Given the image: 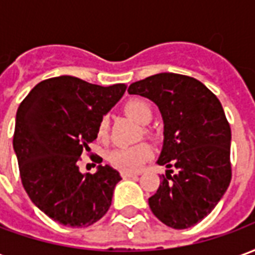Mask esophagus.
Here are the masks:
<instances>
[{
	"instance_id": "34e87169",
	"label": "esophagus",
	"mask_w": 255,
	"mask_h": 255,
	"mask_svg": "<svg viewBox=\"0 0 255 255\" xmlns=\"http://www.w3.org/2000/svg\"><path fill=\"white\" fill-rule=\"evenodd\" d=\"M138 173H133V172H126V171H122V177L123 179H129V177H133L136 176Z\"/></svg>"
}]
</instances>
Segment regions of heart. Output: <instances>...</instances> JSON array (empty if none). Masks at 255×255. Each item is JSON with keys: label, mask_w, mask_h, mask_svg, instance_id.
<instances>
[{"label": "heart", "mask_w": 255, "mask_h": 255, "mask_svg": "<svg viewBox=\"0 0 255 255\" xmlns=\"http://www.w3.org/2000/svg\"><path fill=\"white\" fill-rule=\"evenodd\" d=\"M124 112L140 124H147L153 119V109L147 101L142 98H131L124 104ZM109 116L104 115L98 123V136L106 138L109 132ZM153 154V150L147 143H139L135 146H123L112 150L109 153V162L112 165L126 172H138L144 162Z\"/></svg>", "instance_id": "b5f03b06"}]
</instances>
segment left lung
I'll use <instances>...</instances> for the list:
<instances>
[{
    "label": "left lung",
    "mask_w": 255,
    "mask_h": 255,
    "mask_svg": "<svg viewBox=\"0 0 255 255\" xmlns=\"http://www.w3.org/2000/svg\"><path fill=\"white\" fill-rule=\"evenodd\" d=\"M128 93L153 101L164 119L157 162L168 171L149 198L150 209L171 228H190L213 210L231 183V127L224 109L205 84L179 73L149 76Z\"/></svg>",
    "instance_id": "obj_1"
}]
</instances>
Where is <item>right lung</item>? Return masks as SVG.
Here are the masks:
<instances>
[{
	"label": "right lung",
	"mask_w": 255,
	"mask_h": 255,
	"mask_svg": "<svg viewBox=\"0 0 255 255\" xmlns=\"http://www.w3.org/2000/svg\"><path fill=\"white\" fill-rule=\"evenodd\" d=\"M126 89L124 83L104 87L57 76L36 84L20 104L13 149L21 183L36 208L60 224L89 227L111 208L120 173L100 165L95 173L83 175L78 162L97 139L100 119Z\"/></svg>",
	"instance_id": "obj_1"
}]
</instances>
